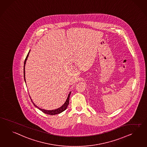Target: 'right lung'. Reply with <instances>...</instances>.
Returning a JSON list of instances; mask_svg holds the SVG:
<instances>
[{"mask_svg":"<svg viewBox=\"0 0 147 147\" xmlns=\"http://www.w3.org/2000/svg\"><path fill=\"white\" fill-rule=\"evenodd\" d=\"M28 55H29V53L28 54L26 58V59H25V61H24V69H23V70H24V78L25 82H26V79H25V70H24V66H25L26 59H27V58H28ZM70 94H71V92H70V93L68 95L67 99L66 101L64 103V104L63 105H62V107H61L60 108H58V109H55V110H44V109H41V108H39L37 105H36L34 103V102H33V101H32L31 99V100L32 103L34 104V105L36 107H37L38 109H39L40 110H41L42 112H43L44 113H46V114H47V115H56V114L60 113H61L64 111V110H66V109L67 108V107H68V105H69V98H70Z\"/></svg>","mask_w":147,"mask_h":147,"instance_id":"add662e5","label":"right lung"}]
</instances>
